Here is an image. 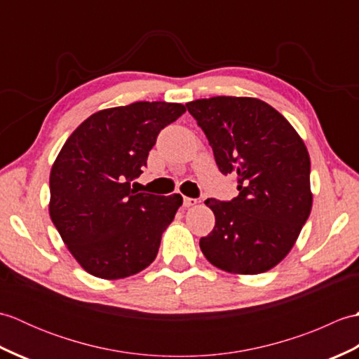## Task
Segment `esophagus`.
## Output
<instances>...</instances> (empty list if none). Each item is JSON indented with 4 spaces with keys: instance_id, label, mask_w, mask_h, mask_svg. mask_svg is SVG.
Masks as SVG:
<instances>
[{
    "instance_id": "esophagus-1",
    "label": "esophagus",
    "mask_w": 359,
    "mask_h": 359,
    "mask_svg": "<svg viewBox=\"0 0 359 359\" xmlns=\"http://www.w3.org/2000/svg\"><path fill=\"white\" fill-rule=\"evenodd\" d=\"M197 205V199H191V197H184V207L189 208V207H194Z\"/></svg>"
}]
</instances>
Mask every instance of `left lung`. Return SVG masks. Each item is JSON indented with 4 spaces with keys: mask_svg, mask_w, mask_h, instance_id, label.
<instances>
[{
    "mask_svg": "<svg viewBox=\"0 0 359 359\" xmlns=\"http://www.w3.org/2000/svg\"><path fill=\"white\" fill-rule=\"evenodd\" d=\"M207 135L222 174L238 179V197L205 201L216 225L201 239L217 269L269 271L293 248L311 211L310 157L288 120L259 98L211 97L187 103Z\"/></svg>",
    "mask_w": 359,
    "mask_h": 359,
    "instance_id": "obj_1",
    "label": "left lung"
}]
</instances>
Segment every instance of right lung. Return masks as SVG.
<instances>
[{
    "mask_svg": "<svg viewBox=\"0 0 359 359\" xmlns=\"http://www.w3.org/2000/svg\"><path fill=\"white\" fill-rule=\"evenodd\" d=\"M180 103L135 102L93 114L63 144L50 170L49 215L67 250L93 276L121 279L154 261L182 196L131 189Z\"/></svg>",
    "mask_w": 359,
    "mask_h": 359,
    "instance_id": "1",
    "label": "right lung"
}]
</instances>
